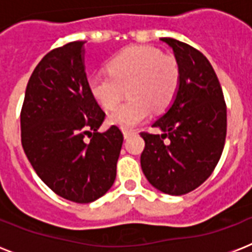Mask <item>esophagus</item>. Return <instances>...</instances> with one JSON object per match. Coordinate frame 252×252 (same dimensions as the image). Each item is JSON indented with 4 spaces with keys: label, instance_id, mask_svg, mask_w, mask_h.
Listing matches in <instances>:
<instances>
[{
    "label": "esophagus",
    "instance_id": "1",
    "mask_svg": "<svg viewBox=\"0 0 252 252\" xmlns=\"http://www.w3.org/2000/svg\"><path fill=\"white\" fill-rule=\"evenodd\" d=\"M134 133V130H130V129H124L123 130V134H124V137L128 138L129 136H132V134Z\"/></svg>",
    "mask_w": 252,
    "mask_h": 252
}]
</instances>
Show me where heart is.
Masks as SVG:
<instances>
[{
    "instance_id": "obj_1",
    "label": "heart",
    "mask_w": 252,
    "mask_h": 252,
    "mask_svg": "<svg viewBox=\"0 0 252 252\" xmlns=\"http://www.w3.org/2000/svg\"><path fill=\"white\" fill-rule=\"evenodd\" d=\"M107 74L89 77L87 87L91 96L106 110L123 99L126 103L115 108L108 122L123 129H130L144 122L150 114L167 110L180 86L179 61L148 45H132L115 55L106 64Z\"/></svg>"
}]
</instances>
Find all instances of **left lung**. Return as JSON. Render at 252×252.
<instances>
[{
  "instance_id": "obj_1",
  "label": "left lung",
  "mask_w": 252,
  "mask_h": 252,
  "mask_svg": "<svg viewBox=\"0 0 252 252\" xmlns=\"http://www.w3.org/2000/svg\"><path fill=\"white\" fill-rule=\"evenodd\" d=\"M179 61V91L154 123L161 134L141 132V168L149 183L168 195L193 191L211 176L226 138V103L211 63L191 45L161 37Z\"/></svg>"
}]
</instances>
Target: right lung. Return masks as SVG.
Returning a JSON list of instances; mask_svg holds the SVG:
<instances>
[{
  "instance_id": "1",
  "label": "right lung",
  "mask_w": 252,
  "mask_h": 252,
  "mask_svg": "<svg viewBox=\"0 0 252 252\" xmlns=\"http://www.w3.org/2000/svg\"><path fill=\"white\" fill-rule=\"evenodd\" d=\"M85 41L52 49L33 69L21 111L22 146L43 182L61 197L95 201L116 178L123 133L91 96L84 66Z\"/></svg>"
}]
</instances>
